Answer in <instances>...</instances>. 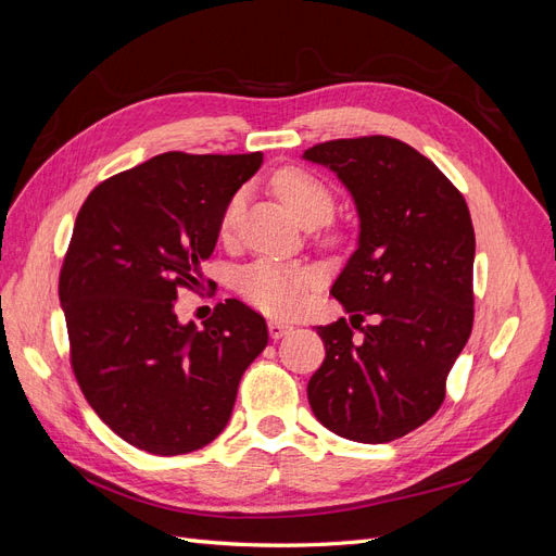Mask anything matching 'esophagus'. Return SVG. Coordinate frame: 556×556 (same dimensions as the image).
Segmentation results:
<instances>
[{
    "instance_id": "1",
    "label": "esophagus",
    "mask_w": 556,
    "mask_h": 556,
    "mask_svg": "<svg viewBox=\"0 0 556 556\" xmlns=\"http://www.w3.org/2000/svg\"><path fill=\"white\" fill-rule=\"evenodd\" d=\"M290 329H292L290 325L278 323V319H271V323H268V333H271V339H282V336L288 333Z\"/></svg>"
}]
</instances>
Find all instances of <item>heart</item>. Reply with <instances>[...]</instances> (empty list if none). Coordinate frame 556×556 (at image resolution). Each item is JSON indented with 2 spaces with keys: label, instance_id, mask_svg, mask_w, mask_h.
I'll list each match as a JSON object with an SVG mask.
<instances>
[{
  "label": "heart",
  "instance_id": "heart-1",
  "mask_svg": "<svg viewBox=\"0 0 556 556\" xmlns=\"http://www.w3.org/2000/svg\"><path fill=\"white\" fill-rule=\"evenodd\" d=\"M271 185L301 225L325 223L333 211V192L329 185L301 166H285L276 172ZM241 199L243 194L233 197L223 213L220 229L225 233L237 223ZM308 285L311 276L306 271L276 260H257L239 278V288L250 304L276 317L299 313L306 301Z\"/></svg>",
  "mask_w": 556,
  "mask_h": 556
}]
</instances>
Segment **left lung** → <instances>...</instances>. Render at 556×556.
<instances>
[{
    "label": "left lung",
    "mask_w": 556,
    "mask_h": 556,
    "mask_svg": "<svg viewBox=\"0 0 556 556\" xmlns=\"http://www.w3.org/2000/svg\"><path fill=\"white\" fill-rule=\"evenodd\" d=\"M301 157L327 166L355 201L357 250L331 294L353 326L375 317L364 340L345 317L317 327L327 355L308 380V403L348 441L390 443L441 408L470 336L473 223L439 166L403 141L339 139Z\"/></svg>",
    "instance_id": "1"
}]
</instances>
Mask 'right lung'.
I'll return each mask as SVG.
<instances>
[{
	"label": "right lung",
	"mask_w": 556,
	"mask_h": 556,
	"mask_svg": "<svg viewBox=\"0 0 556 556\" xmlns=\"http://www.w3.org/2000/svg\"><path fill=\"white\" fill-rule=\"evenodd\" d=\"M262 162L162 153L97 185L76 217L60 274L72 366L99 419L134 447L172 457L215 441L268 343L264 317L239 299L204 327L176 315Z\"/></svg>",
	"instance_id": "right-lung-1"
}]
</instances>
